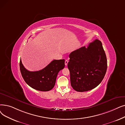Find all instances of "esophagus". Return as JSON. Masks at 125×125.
<instances>
[{
  "label": "esophagus",
  "instance_id": "34e87169",
  "mask_svg": "<svg viewBox=\"0 0 125 125\" xmlns=\"http://www.w3.org/2000/svg\"><path fill=\"white\" fill-rule=\"evenodd\" d=\"M68 63V60H66L65 61V64L66 66L67 65Z\"/></svg>",
  "mask_w": 125,
  "mask_h": 125
}]
</instances>
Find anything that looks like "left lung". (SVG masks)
I'll return each instance as SVG.
<instances>
[{
	"label": "left lung",
	"mask_w": 125,
	"mask_h": 125,
	"mask_svg": "<svg viewBox=\"0 0 125 125\" xmlns=\"http://www.w3.org/2000/svg\"><path fill=\"white\" fill-rule=\"evenodd\" d=\"M67 66L74 90L87 91L98 86L107 68V58L102 42L96 39L87 47L83 46L69 55Z\"/></svg>",
	"instance_id": "8db88e82"
}]
</instances>
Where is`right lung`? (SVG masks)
<instances>
[{
	"instance_id": "right-lung-1",
	"label": "right lung",
	"mask_w": 125,
	"mask_h": 125,
	"mask_svg": "<svg viewBox=\"0 0 125 125\" xmlns=\"http://www.w3.org/2000/svg\"><path fill=\"white\" fill-rule=\"evenodd\" d=\"M65 67V60H54L45 68L36 72L27 70L20 61V69L26 83L36 90L47 91L55 86L57 75Z\"/></svg>"
}]
</instances>
